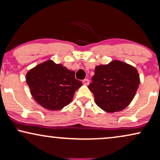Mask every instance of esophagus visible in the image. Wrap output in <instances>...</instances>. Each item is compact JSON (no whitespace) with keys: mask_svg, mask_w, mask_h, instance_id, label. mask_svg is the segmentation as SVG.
I'll list each match as a JSON object with an SVG mask.
<instances>
[{"mask_svg":"<svg viewBox=\"0 0 160 160\" xmlns=\"http://www.w3.org/2000/svg\"><path fill=\"white\" fill-rule=\"evenodd\" d=\"M82 83L84 85H88L89 84V81L88 78H84V79L82 81Z\"/></svg>","mask_w":160,"mask_h":160,"instance_id":"esophagus-1","label":"esophagus"}]
</instances>
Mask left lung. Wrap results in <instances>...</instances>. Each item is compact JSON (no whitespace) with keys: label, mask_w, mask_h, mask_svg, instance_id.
<instances>
[{"label":"left lung","mask_w":160,"mask_h":160,"mask_svg":"<svg viewBox=\"0 0 160 160\" xmlns=\"http://www.w3.org/2000/svg\"><path fill=\"white\" fill-rule=\"evenodd\" d=\"M139 84L138 73L134 67L115 60L96 67L88 87L96 104L107 112L113 113L130 103Z\"/></svg>","instance_id":"8db88e82"}]
</instances>
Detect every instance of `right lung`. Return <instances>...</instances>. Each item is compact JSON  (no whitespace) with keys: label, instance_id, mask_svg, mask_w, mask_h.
Here are the masks:
<instances>
[{"label":"right lung","instance_id":"1","mask_svg":"<svg viewBox=\"0 0 160 160\" xmlns=\"http://www.w3.org/2000/svg\"><path fill=\"white\" fill-rule=\"evenodd\" d=\"M26 82L36 101L43 108L58 111L71 102L75 92L82 85L74 71L52 60L30 70Z\"/></svg>","mask_w":160,"mask_h":160}]
</instances>
